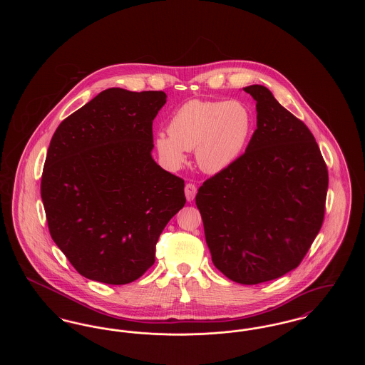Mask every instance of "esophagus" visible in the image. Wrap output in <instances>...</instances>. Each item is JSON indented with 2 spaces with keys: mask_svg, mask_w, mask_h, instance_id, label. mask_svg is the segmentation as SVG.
Returning <instances> with one entry per match:
<instances>
[{
  "mask_svg": "<svg viewBox=\"0 0 365 365\" xmlns=\"http://www.w3.org/2000/svg\"><path fill=\"white\" fill-rule=\"evenodd\" d=\"M185 194H186V200L191 202L192 200H194V197H195V194H197V187H195V185H192V183H187L186 186H185Z\"/></svg>",
  "mask_w": 365,
  "mask_h": 365,
  "instance_id": "1",
  "label": "esophagus"
}]
</instances>
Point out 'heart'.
<instances>
[{
	"instance_id": "1",
	"label": "heart",
	"mask_w": 365,
	"mask_h": 365,
	"mask_svg": "<svg viewBox=\"0 0 365 365\" xmlns=\"http://www.w3.org/2000/svg\"><path fill=\"white\" fill-rule=\"evenodd\" d=\"M252 131V116L237 101L191 100L174 112L168 133L155 137L158 156L170 168H179L186 150L194 149L197 165L207 174H219L241 156Z\"/></svg>"
}]
</instances>
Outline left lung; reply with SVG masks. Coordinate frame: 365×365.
Instances as JSON below:
<instances>
[{
    "label": "left lung",
    "instance_id": "obj_1",
    "mask_svg": "<svg viewBox=\"0 0 365 365\" xmlns=\"http://www.w3.org/2000/svg\"><path fill=\"white\" fill-rule=\"evenodd\" d=\"M256 101L257 128L242 156L198 189L215 267L241 284L297 268L319 234L329 171L309 128L267 87L243 88Z\"/></svg>",
    "mask_w": 365,
    "mask_h": 365
}]
</instances>
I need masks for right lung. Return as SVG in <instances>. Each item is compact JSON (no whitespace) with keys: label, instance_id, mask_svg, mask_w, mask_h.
<instances>
[{"label":"right lung","instance_id":"add662e5","mask_svg":"<svg viewBox=\"0 0 365 365\" xmlns=\"http://www.w3.org/2000/svg\"><path fill=\"white\" fill-rule=\"evenodd\" d=\"M165 103L164 91L106 88L53 134L41 197L53 241L85 278H140L186 204L185 180L152 157V125Z\"/></svg>","mask_w":365,"mask_h":365}]
</instances>
